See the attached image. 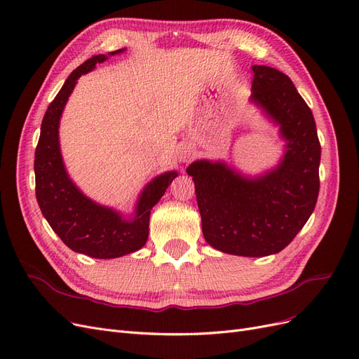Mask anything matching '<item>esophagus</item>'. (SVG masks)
I'll list each match as a JSON object with an SVG mask.
<instances>
[{"label": "esophagus", "instance_id": "1", "mask_svg": "<svg viewBox=\"0 0 359 359\" xmlns=\"http://www.w3.org/2000/svg\"><path fill=\"white\" fill-rule=\"evenodd\" d=\"M194 154V148L190 145V144H184L181 148H180V153H178V157L181 161H189Z\"/></svg>", "mask_w": 359, "mask_h": 359}]
</instances>
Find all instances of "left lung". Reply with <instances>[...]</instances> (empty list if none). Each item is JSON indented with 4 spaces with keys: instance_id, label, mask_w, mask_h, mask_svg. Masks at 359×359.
I'll return each mask as SVG.
<instances>
[{
    "instance_id": "8db88e82",
    "label": "left lung",
    "mask_w": 359,
    "mask_h": 359,
    "mask_svg": "<svg viewBox=\"0 0 359 359\" xmlns=\"http://www.w3.org/2000/svg\"><path fill=\"white\" fill-rule=\"evenodd\" d=\"M250 103L278 127L283 156L248 175L224 160L201 158L193 177L205 241L222 253L264 257L281 252L310 219L319 194L316 123L289 76L253 66Z\"/></svg>"
}]
</instances>
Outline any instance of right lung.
<instances>
[{"label": "right lung", "instance_id": "right-lung-1", "mask_svg": "<svg viewBox=\"0 0 359 359\" xmlns=\"http://www.w3.org/2000/svg\"><path fill=\"white\" fill-rule=\"evenodd\" d=\"M124 50L126 48L106 55H94L69 76L43 116L36 148V196L41 214L73 252L95 259L121 257L142 248L148 240L151 210L178 177L177 170H168L151 180L139 193L133 211L126 214L85 196L64 165L60 121L78 79L93 72L95 64H102Z\"/></svg>", "mask_w": 359, "mask_h": 359}]
</instances>
